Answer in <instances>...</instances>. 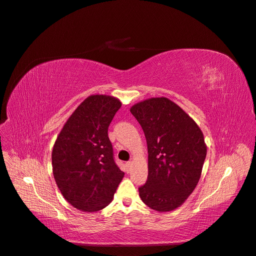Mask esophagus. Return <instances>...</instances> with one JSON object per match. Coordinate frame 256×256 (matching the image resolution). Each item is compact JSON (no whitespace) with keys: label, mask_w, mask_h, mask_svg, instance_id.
<instances>
[{"label":"esophagus","mask_w":256,"mask_h":256,"mask_svg":"<svg viewBox=\"0 0 256 256\" xmlns=\"http://www.w3.org/2000/svg\"><path fill=\"white\" fill-rule=\"evenodd\" d=\"M132 166V160H130V162H126V167H128V169H130Z\"/></svg>","instance_id":"obj_1"}]
</instances>
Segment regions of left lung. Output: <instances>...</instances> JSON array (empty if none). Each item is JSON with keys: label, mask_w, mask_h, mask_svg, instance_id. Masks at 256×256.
Listing matches in <instances>:
<instances>
[{"label": "left lung", "mask_w": 256, "mask_h": 256, "mask_svg": "<svg viewBox=\"0 0 256 256\" xmlns=\"http://www.w3.org/2000/svg\"><path fill=\"white\" fill-rule=\"evenodd\" d=\"M148 150V178L139 188L143 202L164 212L180 208L200 180L206 144L198 124L167 98H152L130 108Z\"/></svg>", "instance_id": "obj_1"}]
</instances>
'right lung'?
I'll list each match as a JSON object with an SVG mask.
<instances>
[{
    "instance_id": "1",
    "label": "right lung",
    "mask_w": 256,
    "mask_h": 256,
    "mask_svg": "<svg viewBox=\"0 0 256 256\" xmlns=\"http://www.w3.org/2000/svg\"><path fill=\"white\" fill-rule=\"evenodd\" d=\"M121 102L88 96L67 119L52 152L54 178L63 197L82 212H98L113 200L124 176L115 164L108 128Z\"/></svg>"
}]
</instances>
